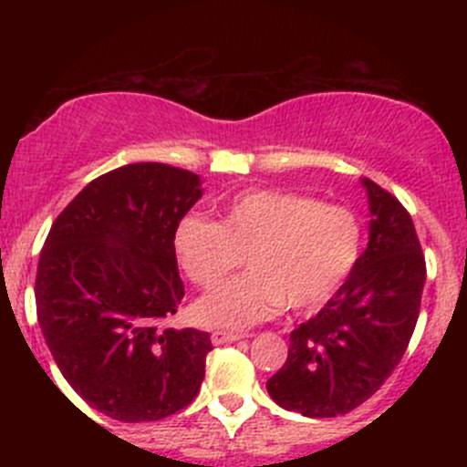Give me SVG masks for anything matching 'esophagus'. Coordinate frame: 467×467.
<instances>
[{"label": "esophagus", "mask_w": 467, "mask_h": 467, "mask_svg": "<svg viewBox=\"0 0 467 467\" xmlns=\"http://www.w3.org/2000/svg\"><path fill=\"white\" fill-rule=\"evenodd\" d=\"M239 338H244V334L225 332V329H214V332H212V343H214V346H223V343H234V341H239Z\"/></svg>", "instance_id": "1"}]
</instances>
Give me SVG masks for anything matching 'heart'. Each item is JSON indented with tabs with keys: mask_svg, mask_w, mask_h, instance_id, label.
Listing matches in <instances>:
<instances>
[{
	"mask_svg": "<svg viewBox=\"0 0 467 467\" xmlns=\"http://www.w3.org/2000/svg\"><path fill=\"white\" fill-rule=\"evenodd\" d=\"M361 221L350 207L285 190H246L230 199L221 221L185 214L173 251L194 285L210 289L246 255L248 273L194 305L207 327H251L286 307H323L350 277L361 255Z\"/></svg>",
	"mask_w": 467,
	"mask_h": 467,
	"instance_id": "obj_1",
	"label": "heart"
}]
</instances>
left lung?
<instances>
[{"label":"left lung","mask_w":467,"mask_h":467,"mask_svg":"<svg viewBox=\"0 0 467 467\" xmlns=\"http://www.w3.org/2000/svg\"><path fill=\"white\" fill-rule=\"evenodd\" d=\"M368 248L327 305L289 337L285 366L266 381L282 409L334 418L364 404L402 359L420 314L425 257L404 205L364 178Z\"/></svg>","instance_id":"left-lung-1"}]
</instances>
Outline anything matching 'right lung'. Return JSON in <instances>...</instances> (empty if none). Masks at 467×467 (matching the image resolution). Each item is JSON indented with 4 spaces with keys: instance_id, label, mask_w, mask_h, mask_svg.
I'll use <instances>...</instances> for the list:
<instances>
[{
    "instance_id": "add662e5",
    "label": "right lung",
    "mask_w": 467,
    "mask_h": 467,
    "mask_svg": "<svg viewBox=\"0 0 467 467\" xmlns=\"http://www.w3.org/2000/svg\"><path fill=\"white\" fill-rule=\"evenodd\" d=\"M201 196L187 169L126 164L83 187L47 234L42 337L69 386L112 420H162L199 395L210 334L164 318L185 296L173 230Z\"/></svg>"
}]
</instances>
